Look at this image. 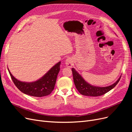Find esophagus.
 Listing matches in <instances>:
<instances>
[{"label": "esophagus", "instance_id": "1", "mask_svg": "<svg viewBox=\"0 0 132 132\" xmlns=\"http://www.w3.org/2000/svg\"><path fill=\"white\" fill-rule=\"evenodd\" d=\"M65 65L67 67H69V68L72 67V66L73 65V59L70 58V57H69L68 58H67L66 59V61H65Z\"/></svg>", "mask_w": 132, "mask_h": 132}]
</instances>
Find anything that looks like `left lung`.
Returning <instances> with one entry per match:
<instances>
[{
  "instance_id": "obj_1",
  "label": "left lung",
  "mask_w": 132,
  "mask_h": 132,
  "mask_svg": "<svg viewBox=\"0 0 132 132\" xmlns=\"http://www.w3.org/2000/svg\"><path fill=\"white\" fill-rule=\"evenodd\" d=\"M73 72V80L76 88L81 95L84 96H98L105 94L107 92L116 86L118 83L121 77L115 82L113 84L106 87L95 86L90 85L80 75L74 68L71 69Z\"/></svg>"
}]
</instances>
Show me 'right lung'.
Returning <instances> with one entry per match:
<instances>
[{
  "label": "right lung",
  "instance_id": "add662e5",
  "mask_svg": "<svg viewBox=\"0 0 132 132\" xmlns=\"http://www.w3.org/2000/svg\"><path fill=\"white\" fill-rule=\"evenodd\" d=\"M61 62L57 63L37 81L31 82H22L18 80L10 72L12 80L19 90L25 94L35 97H43L50 95L54 88L57 75L60 70Z\"/></svg>",
  "mask_w": 132,
  "mask_h": 132
}]
</instances>
